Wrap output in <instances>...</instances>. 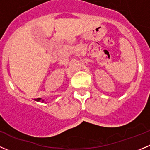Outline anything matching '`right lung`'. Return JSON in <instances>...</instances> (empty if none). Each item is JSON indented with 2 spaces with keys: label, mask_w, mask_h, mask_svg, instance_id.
Returning <instances> with one entry per match:
<instances>
[{
  "label": "right lung",
  "mask_w": 150,
  "mask_h": 150,
  "mask_svg": "<svg viewBox=\"0 0 150 150\" xmlns=\"http://www.w3.org/2000/svg\"><path fill=\"white\" fill-rule=\"evenodd\" d=\"M35 101H36V102H45V100L44 99H42L41 98H38V99H35Z\"/></svg>",
  "instance_id": "right-lung-1"
}]
</instances>
